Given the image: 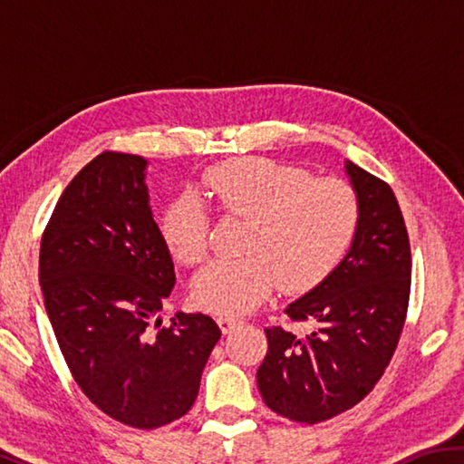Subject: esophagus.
<instances>
[{
  "instance_id": "34e87169",
  "label": "esophagus",
  "mask_w": 464,
  "mask_h": 464,
  "mask_svg": "<svg viewBox=\"0 0 464 464\" xmlns=\"http://www.w3.org/2000/svg\"><path fill=\"white\" fill-rule=\"evenodd\" d=\"M241 324H243L241 319H237V317H231V315H221V317H218V325H221L223 334H229L231 329L239 327Z\"/></svg>"
}]
</instances>
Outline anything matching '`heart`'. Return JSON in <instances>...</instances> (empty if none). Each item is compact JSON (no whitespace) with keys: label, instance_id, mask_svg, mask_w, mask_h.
Returning a JSON list of instances; mask_svg holds the SVG:
<instances>
[{"label":"heart","instance_id":"b5f03b06","mask_svg":"<svg viewBox=\"0 0 464 464\" xmlns=\"http://www.w3.org/2000/svg\"><path fill=\"white\" fill-rule=\"evenodd\" d=\"M200 200L227 218L247 221L241 257L215 260L196 274L198 307L235 315L260 304L276 282L304 293L335 270L356 237L358 194L345 179L313 178L272 160H239L207 169L192 194H182L161 217V237L178 262H202L210 225Z\"/></svg>","mask_w":464,"mask_h":464}]
</instances>
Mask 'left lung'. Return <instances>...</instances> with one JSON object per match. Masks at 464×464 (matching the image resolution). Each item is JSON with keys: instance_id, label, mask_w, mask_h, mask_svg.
I'll list each match as a JSON object with an SVG mask.
<instances>
[{"instance_id": "left-lung-1", "label": "left lung", "mask_w": 464, "mask_h": 464, "mask_svg": "<svg viewBox=\"0 0 464 464\" xmlns=\"http://www.w3.org/2000/svg\"><path fill=\"white\" fill-rule=\"evenodd\" d=\"M345 174L360 202L356 237L335 270L285 309L313 329H264L257 389L293 421L319 423L362 401L391 362L410 304L411 249L395 194L352 161Z\"/></svg>"}]
</instances>
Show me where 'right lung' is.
Wrapping results in <instances>:
<instances>
[{
  "instance_id": "right-lung-1",
  "label": "right lung",
  "mask_w": 464,
  "mask_h": 464,
  "mask_svg": "<svg viewBox=\"0 0 464 464\" xmlns=\"http://www.w3.org/2000/svg\"><path fill=\"white\" fill-rule=\"evenodd\" d=\"M147 160L104 151L65 188L43 233L38 280L54 337L83 395L124 426L190 411L221 329L202 313L157 317L176 285L153 221Z\"/></svg>"
}]
</instances>
